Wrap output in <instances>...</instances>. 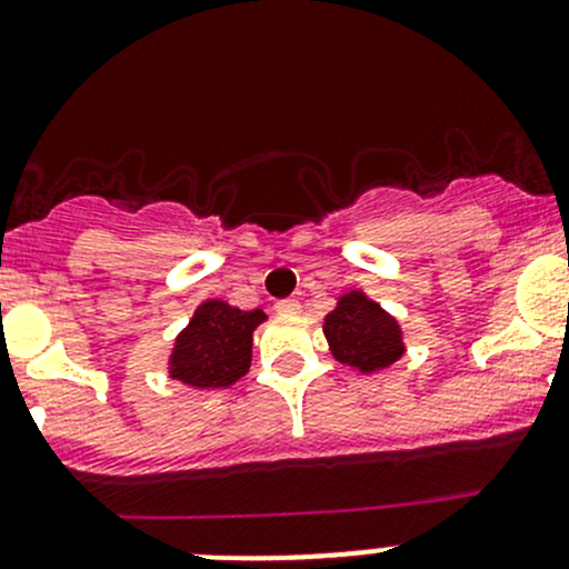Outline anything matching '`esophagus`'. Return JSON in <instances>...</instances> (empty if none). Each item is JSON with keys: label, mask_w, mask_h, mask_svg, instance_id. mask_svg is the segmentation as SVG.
I'll list each match as a JSON object with an SVG mask.
<instances>
[{"label": "esophagus", "mask_w": 569, "mask_h": 569, "mask_svg": "<svg viewBox=\"0 0 569 569\" xmlns=\"http://www.w3.org/2000/svg\"><path fill=\"white\" fill-rule=\"evenodd\" d=\"M274 308H278V313H300V300H280V302H274Z\"/></svg>", "instance_id": "1"}]
</instances>
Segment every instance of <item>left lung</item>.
<instances>
[{
	"instance_id": "left-lung-1",
	"label": "left lung",
	"mask_w": 569,
	"mask_h": 569,
	"mask_svg": "<svg viewBox=\"0 0 569 569\" xmlns=\"http://www.w3.org/2000/svg\"><path fill=\"white\" fill-rule=\"evenodd\" d=\"M325 338L338 363L375 375L388 369L405 355L401 327L391 313L382 311L363 291L338 297V306L325 317Z\"/></svg>"
}]
</instances>
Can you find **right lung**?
<instances>
[{
    "mask_svg": "<svg viewBox=\"0 0 569 569\" xmlns=\"http://www.w3.org/2000/svg\"><path fill=\"white\" fill-rule=\"evenodd\" d=\"M267 319L261 308L239 311L222 300H206L176 336L170 352L173 380L198 391L228 388L248 375L252 360V330Z\"/></svg>",
    "mask_w": 569,
    "mask_h": 569,
    "instance_id": "add662e5",
    "label": "right lung"
}]
</instances>
